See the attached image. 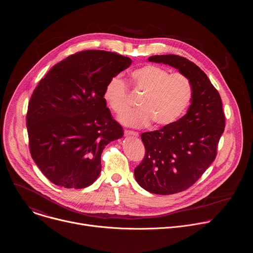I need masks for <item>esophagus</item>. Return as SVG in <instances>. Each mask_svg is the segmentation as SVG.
<instances>
[{
  "instance_id": "obj_1",
  "label": "esophagus",
  "mask_w": 253,
  "mask_h": 253,
  "mask_svg": "<svg viewBox=\"0 0 253 253\" xmlns=\"http://www.w3.org/2000/svg\"><path fill=\"white\" fill-rule=\"evenodd\" d=\"M125 134H126V135L138 136V132H137V131H133V130H129V129H126V130H125Z\"/></svg>"
}]
</instances>
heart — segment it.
<instances>
[{
  "label": "heart",
  "instance_id": "heart-1",
  "mask_svg": "<svg viewBox=\"0 0 253 253\" xmlns=\"http://www.w3.org/2000/svg\"><path fill=\"white\" fill-rule=\"evenodd\" d=\"M132 86L138 94V110L121 117V122L129 126L142 127L152 122L158 127L174 124L189 107L193 97L190 79L182 73L170 72L161 66L145 65L133 70ZM104 100L117 115L125 113L130 105L128 86L120 77H113L105 86Z\"/></svg>",
  "mask_w": 253,
  "mask_h": 253
}]
</instances>
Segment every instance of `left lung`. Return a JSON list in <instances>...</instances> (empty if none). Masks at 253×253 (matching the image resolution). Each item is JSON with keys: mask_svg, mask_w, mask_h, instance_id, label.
Wrapping results in <instances>:
<instances>
[{"mask_svg": "<svg viewBox=\"0 0 253 253\" xmlns=\"http://www.w3.org/2000/svg\"><path fill=\"white\" fill-rule=\"evenodd\" d=\"M148 60L178 69L193 85L185 116L170 126L141 134L145 156L134 169L135 179L146 191L171 195L194 185L215 160L225 115L219 92L194 62L174 54L154 55Z\"/></svg>", "mask_w": 253, "mask_h": 253, "instance_id": "8db88e82", "label": "left lung"}]
</instances>
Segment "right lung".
Returning a JSON list of instances; mask_svg holds the SVG:
<instances>
[{"label":"right lung","instance_id":"obj_1","mask_svg":"<svg viewBox=\"0 0 253 253\" xmlns=\"http://www.w3.org/2000/svg\"><path fill=\"white\" fill-rule=\"evenodd\" d=\"M130 64V58L116 52L83 50L39 82L26 115L29 149L53 184L82 189L99 176L104 147L124 134L106 107L104 88Z\"/></svg>","mask_w":253,"mask_h":253}]
</instances>
